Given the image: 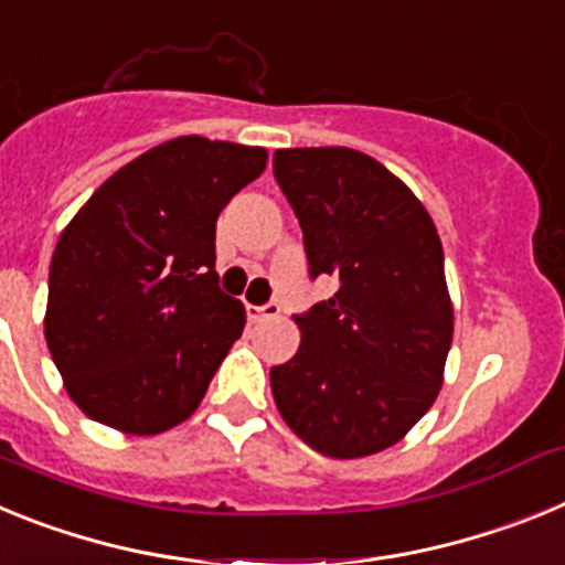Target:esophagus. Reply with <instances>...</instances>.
<instances>
[{
	"instance_id": "obj_1",
	"label": "esophagus",
	"mask_w": 565,
	"mask_h": 565,
	"mask_svg": "<svg viewBox=\"0 0 565 565\" xmlns=\"http://www.w3.org/2000/svg\"><path fill=\"white\" fill-rule=\"evenodd\" d=\"M246 311H248V319H254V322H259V319L279 317L277 302H266V306H246Z\"/></svg>"
}]
</instances>
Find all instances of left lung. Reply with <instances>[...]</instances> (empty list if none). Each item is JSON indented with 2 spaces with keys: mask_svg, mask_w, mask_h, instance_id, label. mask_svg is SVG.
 Returning <instances> with one entry per match:
<instances>
[{
  "mask_svg": "<svg viewBox=\"0 0 565 565\" xmlns=\"http://www.w3.org/2000/svg\"><path fill=\"white\" fill-rule=\"evenodd\" d=\"M274 178L302 226L311 277L337 279L331 299L297 317L294 359L271 367L279 416L328 458L387 450L433 407L452 344L436 223L356 149H277Z\"/></svg>",
  "mask_w": 565,
  "mask_h": 565,
  "instance_id": "8db88e82",
  "label": "left lung"
}]
</instances>
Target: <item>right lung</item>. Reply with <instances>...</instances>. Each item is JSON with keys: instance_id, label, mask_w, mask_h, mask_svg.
Wrapping results in <instances>:
<instances>
[{"instance_id": "obj_1", "label": "right lung", "mask_w": 565, "mask_h": 565, "mask_svg": "<svg viewBox=\"0 0 565 565\" xmlns=\"http://www.w3.org/2000/svg\"><path fill=\"white\" fill-rule=\"evenodd\" d=\"M268 152L181 135L121 167L64 226L44 339L84 416L127 436L186 422L246 328L217 288L214 226Z\"/></svg>"}]
</instances>
